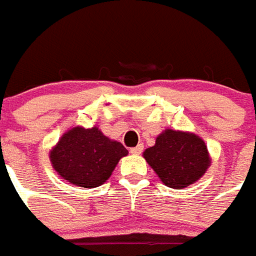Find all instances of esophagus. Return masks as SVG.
I'll list each match as a JSON object with an SVG mask.
<instances>
[{"mask_svg":"<svg viewBox=\"0 0 256 256\" xmlns=\"http://www.w3.org/2000/svg\"><path fill=\"white\" fill-rule=\"evenodd\" d=\"M142 152H144V144H140L138 146H136V148H132V150H130V152H132V154H134V156H140Z\"/></svg>","mask_w":256,"mask_h":256,"instance_id":"1","label":"esophagus"}]
</instances>
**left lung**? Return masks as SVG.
I'll return each instance as SVG.
<instances>
[{
  "mask_svg": "<svg viewBox=\"0 0 256 256\" xmlns=\"http://www.w3.org/2000/svg\"><path fill=\"white\" fill-rule=\"evenodd\" d=\"M144 158L166 186L176 190L196 182L211 164L202 138L171 128L156 136V144L144 150Z\"/></svg>",
  "mask_w": 256,
  "mask_h": 256,
  "instance_id": "obj_1",
  "label": "left lung"
}]
</instances>
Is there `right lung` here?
Here are the masks:
<instances>
[{
	"mask_svg": "<svg viewBox=\"0 0 256 256\" xmlns=\"http://www.w3.org/2000/svg\"><path fill=\"white\" fill-rule=\"evenodd\" d=\"M128 152L100 128L81 126L68 130L50 150V162L61 178L74 186L94 188L104 184Z\"/></svg>",
	"mask_w": 256,
	"mask_h": 256,
	"instance_id": "add662e5",
	"label": "right lung"
}]
</instances>
